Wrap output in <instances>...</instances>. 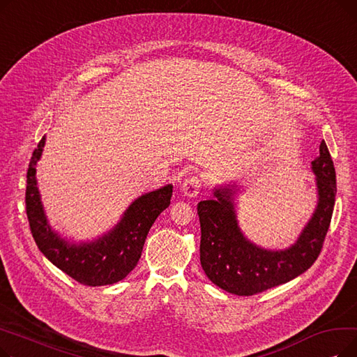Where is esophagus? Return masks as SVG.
I'll list each match as a JSON object with an SVG mask.
<instances>
[{"label": "esophagus", "instance_id": "obj_1", "mask_svg": "<svg viewBox=\"0 0 357 357\" xmlns=\"http://www.w3.org/2000/svg\"><path fill=\"white\" fill-rule=\"evenodd\" d=\"M181 190L186 198H195V197H198L199 190H201V181L197 176H191L188 179H185L181 186Z\"/></svg>", "mask_w": 357, "mask_h": 357}]
</instances>
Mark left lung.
Returning <instances> with one entry per match:
<instances>
[{
  "mask_svg": "<svg viewBox=\"0 0 357 357\" xmlns=\"http://www.w3.org/2000/svg\"><path fill=\"white\" fill-rule=\"evenodd\" d=\"M317 205L295 243L287 249L257 246L241 231L237 220L240 185H217L214 198L198 202L201 266L213 284L234 295L249 296L289 282L317 260L330 227L335 201V171L326 142L311 162Z\"/></svg>",
  "mask_w": 357,
  "mask_h": 357,
  "instance_id": "left-lung-1",
  "label": "left lung"
}]
</instances>
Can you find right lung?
<instances>
[{"label": "right lung", "instance_id": "add662e5", "mask_svg": "<svg viewBox=\"0 0 357 357\" xmlns=\"http://www.w3.org/2000/svg\"><path fill=\"white\" fill-rule=\"evenodd\" d=\"M45 143L46 136L34 149L26 190V211L37 248L56 268L82 285L104 287L119 282L136 268L150 227L171 205L174 185L167 183L137 197L116 226L97 238L69 240L50 226L37 185L36 166L42 158Z\"/></svg>", "mask_w": 357, "mask_h": 357}]
</instances>
